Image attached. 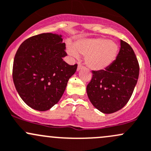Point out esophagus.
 Returning <instances> with one entry per match:
<instances>
[{
    "mask_svg": "<svg viewBox=\"0 0 151 151\" xmlns=\"http://www.w3.org/2000/svg\"><path fill=\"white\" fill-rule=\"evenodd\" d=\"M82 65L81 64V63H78V66H77V71H80V69H82Z\"/></svg>",
    "mask_w": 151,
    "mask_h": 151,
    "instance_id": "34e87169",
    "label": "esophagus"
}]
</instances>
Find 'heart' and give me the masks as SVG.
<instances>
[{"label":"heart","instance_id":"b5f03b06","mask_svg":"<svg viewBox=\"0 0 151 151\" xmlns=\"http://www.w3.org/2000/svg\"><path fill=\"white\" fill-rule=\"evenodd\" d=\"M118 44L106 38H82L77 40L74 47H68V53L74 58L85 55V63L90 69L102 71L109 68L118 55Z\"/></svg>","mask_w":151,"mask_h":151}]
</instances>
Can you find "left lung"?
Wrapping results in <instances>:
<instances>
[{
  "instance_id": "1",
  "label": "left lung",
  "mask_w": 151,
  "mask_h": 151,
  "mask_svg": "<svg viewBox=\"0 0 151 151\" xmlns=\"http://www.w3.org/2000/svg\"><path fill=\"white\" fill-rule=\"evenodd\" d=\"M120 42L114 63L105 70L92 71L87 86L91 104L104 114L114 113L127 104L138 80L139 66L134 50L127 42Z\"/></svg>"
}]
</instances>
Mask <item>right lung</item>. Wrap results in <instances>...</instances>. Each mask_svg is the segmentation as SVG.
<instances>
[{
    "mask_svg": "<svg viewBox=\"0 0 151 151\" xmlns=\"http://www.w3.org/2000/svg\"><path fill=\"white\" fill-rule=\"evenodd\" d=\"M66 44L61 35L42 33L24 41L16 53L13 80L24 102L35 110H49L59 101L77 64L63 60Z\"/></svg>",
    "mask_w": 151,
    "mask_h": 151,
    "instance_id": "add662e5",
    "label": "right lung"
}]
</instances>
